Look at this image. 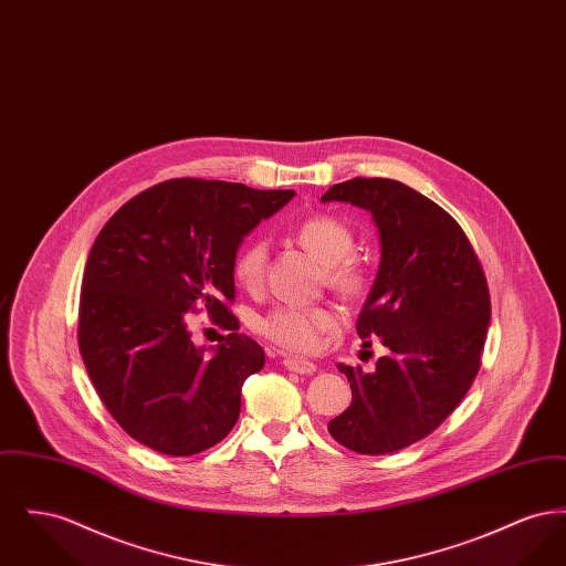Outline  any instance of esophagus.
Segmentation results:
<instances>
[{
  "label": "esophagus",
  "mask_w": 566,
  "mask_h": 566,
  "mask_svg": "<svg viewBox=\"0 0 566 566\" xmlns=\"http://www.w3.org/2000/svg\"><path fill=\"white\" fill-rule=\"evenodd\" d=\"M284 367H286L289 371H293V374H298V376H312V374H316V365H314L312 360L295 358V356L284 358Z\"/></svg>",
  "instance_id": "34e87169"
}]
</instances>
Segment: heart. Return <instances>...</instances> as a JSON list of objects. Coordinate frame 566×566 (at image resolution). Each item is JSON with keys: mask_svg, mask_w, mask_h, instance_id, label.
<instances>
[{"mask_svg": "<svg viewBox=\"0 0 566 566\" xmlns=\"http://www.w3.org/2000/svg\"><path fill=\"white\" fill-rule=\"evenodd\" d=\"M298 243L324 268L326 282L354 295L365 284V268L350 259L354 235L350 227L339 218L318 214L296 227ZM270 250L263 240L243 243L233 261V275L243 289H256L263 282ZM339 324V316L331 307L321 305H277L256 321V331L275 346L291 352H312L321 346L324 333Z\"/></svg>", "mask_w": 566, "mask_h": 566, "instance_id": "1", "label": "heart"}]
</instances>
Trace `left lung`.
<instances>
[{
  "label": "left lung",
  "mask_w": 566,
  "mask_h": 566,
  "mask_svg": "<svg viewBox=\"0 0 566 566\" xmlns=\"http://www.w3.org/2000/svg\"><path fill=\"white\" fill-rule=\"evenodd\" d=\"M321 201L352 203L376 222L379 268L356 333L388 348L371 374L337 365L352 403L328 432L352 452L390 454L434 431L478 376L490 324L484 271L457 220L403 182L354 178Z\"/></svg>",
  "instance_id": "obj_1"
}]
</instances>
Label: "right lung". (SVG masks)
Wrapping results in <instances>:
<instances>
[{
  "instance_id": "1",
  "label": "right lung",
  "mask_w": 566,
  "mask_h": 566,
  "mask_svg": "<svg viewBox=\"0 0 566 566\" xmlns=\"http://www.w3.org/2000/svg\"><path fill=\"white\" fill-rule=\"evenodd\" d=\"M293 197L178 178L135 195L99 231L82 277L78 344L95 390L135 441L192 457L235 427L243 381L265 352L227 307L233 261ZM197 306L230 331L218 347L191 344L186 314Z\"/></svg>"
}]
</instances>
